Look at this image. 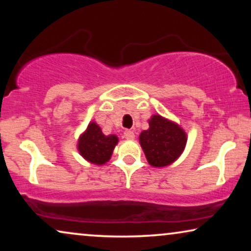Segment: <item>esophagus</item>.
I'll use <instances>...</instances> for the list:
<instances>
[{"mask_svg":"<svg viewBox=\"0 0 251 251\" xmlns=\"http://www.w3.org/2000/svg\"><path fill=\"white\" fill-rule=\"evenodd\" d=\"M125 138L126 139H133L135 138V132L132 130H126L125 131Z\"/></svg>","mask_w":251,"mask_h":251,"instance_id":"1","label":"esophagus"}]
</instances>
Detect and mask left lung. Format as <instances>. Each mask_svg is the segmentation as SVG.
Returning <instances> with one entry per match:
<instances>
[{"label": "left lung", "instance_id": "obj_1", "mask_svg": "<svg viewBox=\"0 0 251 251\" xmlns=\"http://www.w3.org/2000/svg\"><path fill=\"white\" fill-rule=\"evenodd\" d=\"M149 130L139 136L146 159L153 167H166L178 159L186 145V133L176 123L153 115Z\"/></svg>", "mask_w": 251, "mask_h": 251}]
</instances>
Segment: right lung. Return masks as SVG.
Returning a JSON list of instances; mask_svg holds the SVG:
<instances>
[{
    "instance_id": "add662e5",
    "label": "right lung",
    "mask_w": 251,
    "mask_h": 251,
    "mask_svg": "<svg viewBox=\"0 0 251 251\" xmlns=\"http://www.w3.org/2000/svg\"><path fill=\"white\" fill-rule=\"evenodd\" d=\"M115 135L105 136L95 122L88 126L87 131L80 137L78 152L85 160L95 164H104L111 159L113 150L118 144Z\"/></svg>"
}]
</instances>
